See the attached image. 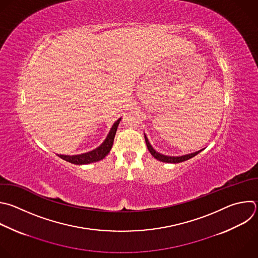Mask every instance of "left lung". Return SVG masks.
<instances>
[{
	"instance_id": "obj_1",
	"label": "left lung",
	"mask_w": 258,
	"mask_h": 258,
	"mask_svg": "<svg viewBox=\"0 0 258 258\" xmlns=\"http://www.w3.org/2000/svg\"><path fill=\"white\" fill-rule=\"evenodd\" d=\"M144 135H145V141H146L148 150H149V152L151 153V155H152L155 159H157V160H159V161H161V162H164V163H173V164H175V163H180V162L186 161V160H188V159H190V158L197 156L199 153H201V152L204 150V149H202V150L197 151V152H195V153H190V154H186V155H182V156H167V155H163V154L157 152V151L152 147V145L150 144V142H149V140H148L146 134H144Z\"/></svg>"
}]
</instances>
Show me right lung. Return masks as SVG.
I'll return each mask as SVG.
<instances>
[{
    "mask_svg": "<svg viewBox=\"0 0 258 258\" xmlns=\"http://www.w3.org/2000/svg\"><path fill=\"white\" fill-rule=\"evenodd\" d=\"M121 120V117L118 118L113 125L111 126L106 139L104 140V142L97 147L96 149L87 152V153H83V154H79V155H58L57 156L59 158H61L62 160H66L67 162H70L72 164H76V165H84V164H90V163H94V162H98L102 159H104L108 153L110 152L112 145H113V141H114V137L118 127V124Z\"/></svg>",
    "mask_w": 258,
    "mask_h": 258,
    "instance_id": "add662e5",
    "label": "right lung"
}]
</instances>
